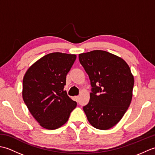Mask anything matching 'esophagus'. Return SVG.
Masks as SVG:
<instances>
[{"label": "esophagus", "instance_id": "obj_1", "mask_svg": "<svg viewBox=\"0 0 155 155\" xmlns=\"http://www.w3.org/2000/svg\"><path fill=\"white\" fill-rule=\"evenodd\" d=\"M74 98H75L76 101H78V99H79V96H76Z\"/></svg>", "mask_w": 155, "mask_h": 155}]
</instances>
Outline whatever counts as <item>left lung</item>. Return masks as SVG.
Returning <instances> with one entry per match:
<instances>
[{
	"instance_id": "8db88e82",
	"label": "left lung",
	"mask_w": 155,
	"mask_h": 155,
	"mask_svg": "<svg viewBox=\"0 0 155 155\" xmlns=\"http://www.w3.org/2000/svg\"><path fill=\"white\" fill-rule=\"evenodd\" d=\"M78 58L93 87L83 110L92 126L109 129L121 120L132 101L130 68L123 58L104 51L79 54Z\"/></svg>"
}]
</instances>
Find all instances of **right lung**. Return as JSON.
Returning a JSON list of instances; mask_svg holds the SVG:
<instances>
[{
	"label": "right lung",
	"instance_id": "right-lung-1",
	"mask_svg": "<svg viewBox=\"0 0 155 155\" xmlns=\"http://www.w3.org/2000/svg\"><path fill=\"white\" fill-rule=\"evenodd\" d=\"M76 58V54L61 52L48 54L32 64L23 78V101L32 117L46 129L62 127L77 107L64 91L67 74Z\"/></svg>",
	"mask_w": 155,
	"mask_h": 155
}]
</instances>
